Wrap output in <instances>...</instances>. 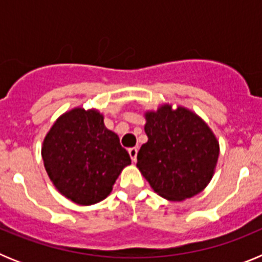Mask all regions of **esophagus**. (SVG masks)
Segmentation results:
<instances>
[{
    "mask_svg": "<svg viewBox=\"0 0 262 262\" xmlns=\"http://www.w3.org/2000/svg\"><path fill=\"white\" fill-rule=\"evenodd\" d=\"M128 154H129V157H131V160H133L134 163H135V161H136V155H138V148H136V147L129 148Z\"/></svg>",
    "mask_w": 262,
    "mask_h": 262,
    "instance_id": "esophagus-1",
    "label": "esophagus"
}]
</instances>
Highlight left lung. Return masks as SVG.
I'll use <instances>...</instances> for the list:
<instances>
[{
	"label": "left lung",
	"mask_w": 262,
	"mask_h": 262,
	"mask_svg": "<svg viewBox=\"0 0 262 262\" xmlns=\"http://www.w3.org/2000/svg\"><path fill=\"white\" fill-rule=\"evenodd\" d=\"M148 142L138 152L143 177L168 201L187 200L211 181L219 142L209 124L194 111L170 103L144 113Z\"/></svg>",
	"instance_id": "obj_1"
}]
</instances>
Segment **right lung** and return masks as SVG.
<instances>
[{"instance_id":"1","label":"right lung","mask_w":262,"mask_h":262,"mask_svg":"<svg viewBox=\"0 0 262 262\" xmlns=\"http://www.w3.org/2000/svg\"><path fill=\"white\" fill-rule=\"evenodd\" d=\"M41 157L57 191L81 206L105 200L131 164L97 108L75 107L60 115L43 140Z\"/></svg>"}]
</instances>
